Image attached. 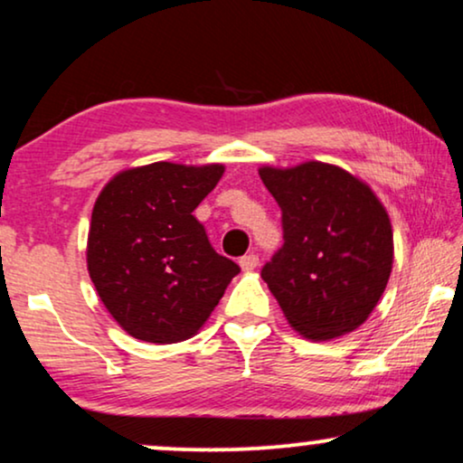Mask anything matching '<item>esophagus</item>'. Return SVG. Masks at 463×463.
I'll return each instance as SVG.
<instances>
[{"label":"esophagus","instance_id":"esophagus-1","mask_svg":"<svg viewBox=\"0 0 463 463\" xmlns=\"http://www.w3.org/2000/svg\"><path fill=\"white\" fill-rule=\"evenodd\" d=\"M238 263H240V268L244 269V272H250V269H255L257 263H260V257H257L255 253H249V255L240 257Z\"/></svg>","mask_w":463,"mask_h":463}]
</instances>
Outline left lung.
<instances>
[{
  "instance_id": "8db88e82",
  "label": "left lung",
  "mask_w": 463,
  "mask_h": 463,
  "mask_svg": "<svg viewBox=\"0 0 463 463\" xmlns=\"http://www.w3.org/2000/svg\"><path fill=\"white\" fill-rule=\"evenodd\" d=\"M260 176L283 213V246L261 268L293 329L329 340L357 329L385 291L393 263L389 214L368 184L308 161Z\"/></svg>"
}]
</instances>
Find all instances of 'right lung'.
<instances>
[{
    "label": "right lung",
    "instance_id": "obj_1",
    "mask_svg": "<svg viewBox=\"0 0 463 463\" xmlns=\"http://www.w3.org/2000/svg\"><path fill=\"white\" fill-rule=\"evenodd\" d=\"M221 176L219 164L157 161L114 176L95 202L89 274L114 321L134 338H191L240 272L194 217Z\"/></svg>",
    "mask_w": 463,
    "mask_h": 463
}]
</instances>
